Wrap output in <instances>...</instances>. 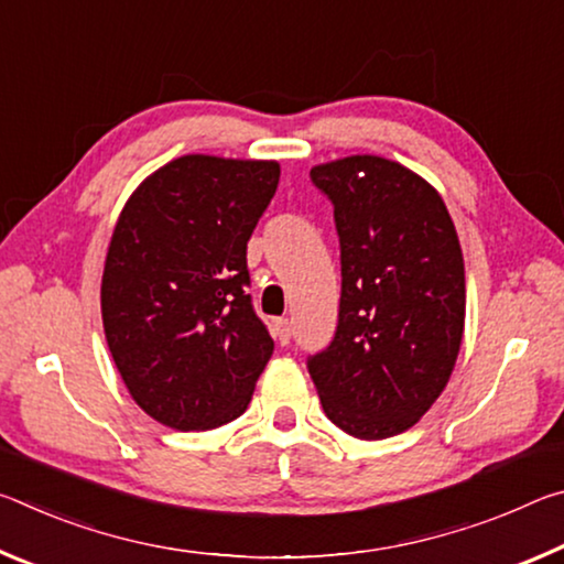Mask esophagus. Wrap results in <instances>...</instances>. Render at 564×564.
<instances>
[{"label": "esophagus", "instance_id": "esophagus-1", "mask_svg": "<svg viewBox=\"0 0 564 564\" xmlns=\"http://www.w3.org/2000/svg\"><path fill=\"white\" fill-rule=\"evenodd\" d=\"M273 338L281 343V346H289L291 343V323L289 318H275L273 321Z\"/></svg>", "mask_w": 564, "mask_h": 564}]
</instances>
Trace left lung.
Listing matches in <instances>:
<instances>
[{"label":"left lung","mask_w":564,"mask_h":564,"mask_svg":"<svg viewBox=\"0 0 564 564\" xmlns=\"http://www.w3.org/2000/svg\"><path fill=\"white\" fill-rule=\"evenodd\" d=\"M333 204L340 305L333 340L305 360L340 431L383 441L443 393L465 326V265L437 191L380 156L311 169Z\"/></svg>","instance_id":"8db88e82"}]
</instances>
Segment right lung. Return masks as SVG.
Listing matches in <instances>:
<instances>
[{
	"label": "right lung",
	"mask_w": 564,
	"mask_h": 564,
	"mask_svg": "<svg viewBox=\"0 0 564 564\" xmlns=\"http://www.w3.org/2000/svg\"><path fill=\"white\" fill-rule=\"evenodd\" d=\"M279 176L275 161L181 156L133 191L113 228L104 333L131 398L174 431L236 420L273 356L246 246Z\"/></svg>",
	"instance_id": "obj_1"
}]
</instances>
